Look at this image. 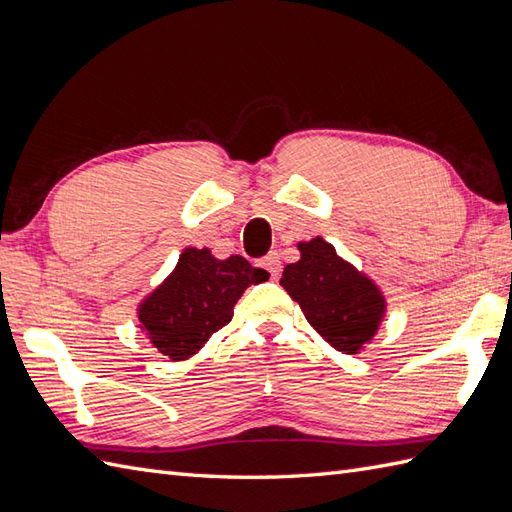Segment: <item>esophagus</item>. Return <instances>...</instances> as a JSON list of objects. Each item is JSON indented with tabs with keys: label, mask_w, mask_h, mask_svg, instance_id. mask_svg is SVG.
Here are the masks:
<instances>
[{
	"label": "esophagus",
	"mask_w": 512,
	"mask_h": 512,
	"mask_svg": "<svg viewBox=\"0 0 512 512\" xmlns=\"http://www.w3.org/2000/svg\"><path fill=\"white\" fill-rule=\"evenodd\" d=\"M257 266L268 270L272 279H277L279 274H281V257H279V253H270V255H266L264 259H259Z\"/></svg>",
	"instance_id": "1"
}]
</instances>
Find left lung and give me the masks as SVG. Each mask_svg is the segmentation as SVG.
Listing matches in <instances>:
<instances>
[{
  "label": "left lung",
  "instance_id": "obj_1",
  "mask_svg": "<svg viewBox=\"0 0 512 512\" xmlns=\"http://www.w3.org/2000/svg\"><path fill=\"white\" fill-rule=\"evenodd\" d=\"M298 251L300 259L285 266L281 285L326 342L357 355L383 320V294L322 238L300 242Z\"/></svg>",
  "mask_w": 512,
  "mask_h": 512
}]
</instances>
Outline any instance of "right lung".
<instances>
[{
	"label": "right lung",
	"mask_w": 512,
	"mask_h": 512,
	"mask_svg": "<svg viewBox=\"0 0 512 512\" xmlns=\"http://www.w3.org/2000/svg\"><path fill=\"white\" fill-rule=\"evenodd\" d=\"M268 277L242 255L216 259L209 248H186L173 274L140 305L142 331L162 355L173 361L188 359L231 322L246 287Z\"/></svg>",
	"instance_id": "add662e5"
}]
</instances>
